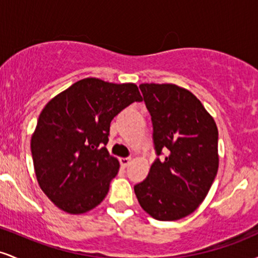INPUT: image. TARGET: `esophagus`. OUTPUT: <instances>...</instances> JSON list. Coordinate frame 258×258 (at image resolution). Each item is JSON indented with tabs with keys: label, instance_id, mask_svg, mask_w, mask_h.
Instances as JSON below:
<instances>
[{
	"label": "esophagus",
	"instance_id": "esophagus-1",
	"mask_svg": "<svg viewBox=\"0 0 258 258\" xmlns=\"http://www.w3.org/2000/svg\"><path fill=\"white\" fill-rule=\"evenodd\" d=\"M130 161H131V158H121V159H120V164L122 165L123 167L128 166Z\"/></svg>",
	"mask_w": 258,
	"mask_h": 258
}]
</instances>
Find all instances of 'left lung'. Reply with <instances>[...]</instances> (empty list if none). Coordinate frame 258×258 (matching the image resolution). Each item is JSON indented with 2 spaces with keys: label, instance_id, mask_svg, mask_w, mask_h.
Wrapping results in <instances>:
<instances>
[{
  "label": "left lung",
  "instance_id": "8db88e82",
  "mask_svg": "<svg viewBox=\"0 0 258 258\" xmlns=\"http://www.w3.org/2000/svg\"><path fill=\"white\" fill-rule=\"evenodd\" d=\"M139 88L152 116L158 158L147 178L135 185L136 197L155 220H180L203 203L217 174V126L184 88L172 84H142Z\"/></svg>",
  "mask_w": 258,
  "mask_h": 258
}]
</instances>
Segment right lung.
<instances>
[{"label": "right lung", "mask_w": 258, "mask_h": 258, "mask_svg": "<svg viewBox=\"0 0 258 258\" xmlns=\"http://www.w3.org/2000/svg\"><path fill=\"white\" fill-rule=\"evenodd\" d=\"M135 84L80 80L49 100L31 137L38 184L59 209L79 215L99 205L119 171L106 150L111 120L141 102Z\"/></svg>", "instance_id": "right-lung-1"}]
</instances>
